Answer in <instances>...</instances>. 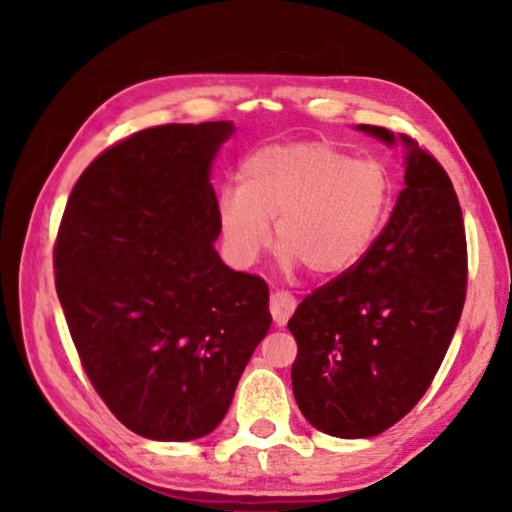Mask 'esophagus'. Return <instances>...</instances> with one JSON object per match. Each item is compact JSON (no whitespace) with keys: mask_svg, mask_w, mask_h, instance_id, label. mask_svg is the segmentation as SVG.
<instances>
[{"mask_svg":"<svg viewBox=\"0 0 512 512\" xmlns=\"http://www.w3.org/2000/svg\"><path fill=\"white\" fill-rule=\"evenodd\" d=\"M293 309H296V298L291 296L289 291H273L271 293V314L277 327L287 325V320L291 318Z\"/></svg>","mask_w":512,"mask_h":512,"instance_id":"1","label":"esophagus"}]
</instances>
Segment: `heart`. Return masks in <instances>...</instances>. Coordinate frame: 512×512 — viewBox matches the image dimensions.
<instances>
[{
    "mask_svg": "<svg viewBox=\"0 0 512 512\" xmlns=\"http://www.w3.org/2000/svg\"><path fill=\"white\" fill-rule=\"evenodd\" d=\"M239 178L216 205L230 257L253 264L271 244L268 221H275L282 266H305L314 277L341 275L368 253L393 189L384 164L350 158L327 142L266 146Z\"/></svg>",
    "mask_w": 512,
    "mask_h": 512,
    "instance_id": "b5f03b06",
    "label": "heart"
}]
</instances>
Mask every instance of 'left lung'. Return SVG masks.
Segmentation results:
<instances>
[{
  "label": "left lung",
  "mask_w": 512,
  "mask_h": 512,
  "mask_svg": "<svg viewBox=\"0 0 512 512\" xmlns=\"http://www.w3.org/2000/svg\"><path fill=\"white\" fill-rule=\"evenodd\" d=\"M361 131L395 142L381 126ZM409 146L404 189L368 253L300 302L293 395L316 429L370 438L427 393L456 332L467 293V241L452 180Z\"/></svg>",
  "instance_id": "obj_1"
}]
</instances>
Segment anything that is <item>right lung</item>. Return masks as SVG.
<instances>
[{
	"label": "right lung",
	"mask_w": 512,
	"mask_h": 512,
	"mask_svg": "<svg viewBox=\"0 0 512 512\" xmlns=\"http://www.w3.org/2000/svg\"><path fill=\"white\" fill-rule=\"evenodd\" d=\"M230 121L162 124L108 146L69 194L54 277L85 375L151 440L219 427L271 327L259 275L221 262L210 162Z\"/></svg>",
	"instance_id": "obj_1"
}]
</instances>
